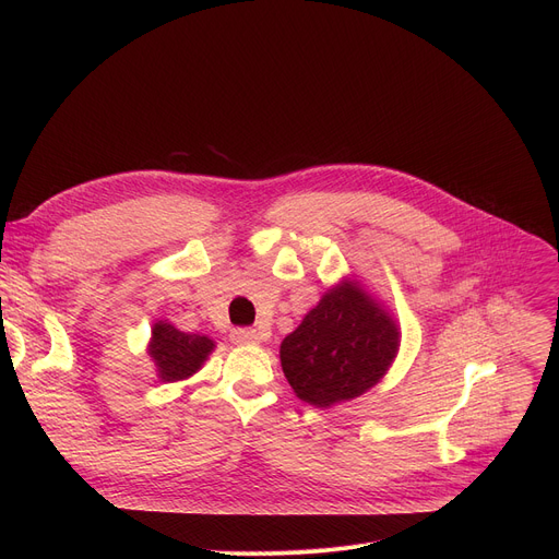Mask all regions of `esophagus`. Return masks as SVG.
<instances>
[{
	"mask_svg": "<svg viewBox=\"0 0 559 559\" xmlns=\"http://www.w3.org/2000/svg\"><path fill=\"white\" fill-rule=\"evenodd\" d=\"M230 340L235 344H258L260 335L253 329H233L230 331Z\"/></svg>",
	"mask_w": 559,
	"mask_h": 559,
	"instance_id": "esophagus-1",
	"label": "esophagus"
}]
</instances>
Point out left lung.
Segmentation results:
<instances>
[{
	"label": "left lung",
	"instance_id": "left-lung-1",
	"mask_svg": "<svg viewBox=\"0 0 559 559\" xmlns=\"http://www.w3.org/2000/svg\"><path fill=\"white\" fill-rule=\"evenodd\" d=\"M396 350L394 321L354 283H342L283 340L281 365L299 399L329 407L373 388Z\"/></svg>",
	"mask_w": 559,
	"mask_h": 559
}]
</instances>
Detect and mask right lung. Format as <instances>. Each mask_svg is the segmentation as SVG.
<instances>
[{
    "label": "right lung",
    "instance_id": "add662e5",
    "mask_svg": "<svg viewBox=\"0 0 559 559\" xmlns=\"http://www.w3.org/2000/svg\"><path fill=\"white\" fill-rule=\"evenodd\" d=\"M152 333L154 335L150 344V356L158 367V376L167 380V383L192 376L215 346L213 340L181 333L171 324H165V321H158Z\"/></svg>",
    "mask_w": 559,
    "mask_h": 559
}]
</instances>
